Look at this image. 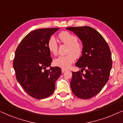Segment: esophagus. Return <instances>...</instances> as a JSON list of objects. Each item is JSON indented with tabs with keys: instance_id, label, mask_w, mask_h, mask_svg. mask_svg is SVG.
<instances>
[{
	"instance_id": "1",
	"label": "esophagus",
	"mask_w": 123,
	"mask_h": 123,
	"mask_svg": "<svg viewBox=\"0 0 123 123\" xmlns=\"http://www.w3.org/2000/svg\"><path fill=\"white\" fill-rule=\"evenodd\" d=\"M61 70H62V73H63L64 72L66 71V69H64V68H62Z\"/></svg>"
}]
</instances>
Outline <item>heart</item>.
Masks as SVG:
<instances>
[{"instance_id": "b5f03b06", "label": "heart", "mask_w": 123, "mask_h": 123, "mask_svg": "<svg viewBox=\"0 0 123 123\" xmlns=\"http://www.w3.org/2000/svg\"><path fill=\"white\" fill-rule=\"evenodd\" d=\"M60 41L68 45L66 56H60L55 58L53 64L56 66L62 68H68L75 61V57H79L83 51L82 44L78 42V38L75 34L68 32H62L58 35ZM47 46L49 52L56 55L58 51V43L53 36L49 38L47 43Z\"/></svg>"}]
</instances>
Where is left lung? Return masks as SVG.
<instances>
[{
  "label": "left lung",
  "mask_w": 123,
  "mask_h": 123,
  "mask_svg": "<svg viewBox=\"0 0 123 123\" xmlns=\"http://www.w3.org/2000/svg\"><path fill=\"white\" fill-rule=\"evenodd\" d=\"M76 34L82 42V56L76 63L80 71L72 72L70 85L73 94L89 99L100 92L109 79L112 67L110 48L103 36L90 27L66 28Z\"/></svg>",
  "instance_id": "8db88e82"
}]
</instances>
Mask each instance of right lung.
<instances>
[{"label": "right lung", "mask_w": 123, "mask_h": 123, "mask_svg": "<svg viewBox=\"0 0 123 123\" xmlns=\"http://www.w3.org/2000/svg\"><path fill=\"white\" fill-rule=\"evenodd\" d=\"M58 29L32 31L22 39L15 51L13 64L16 79L25 92L36 99L51 95L56 81L61 74L59 67L46 69L52 61L47 43Z\"/></svg>", "instance_id": "obj_1"}]
</instances>
